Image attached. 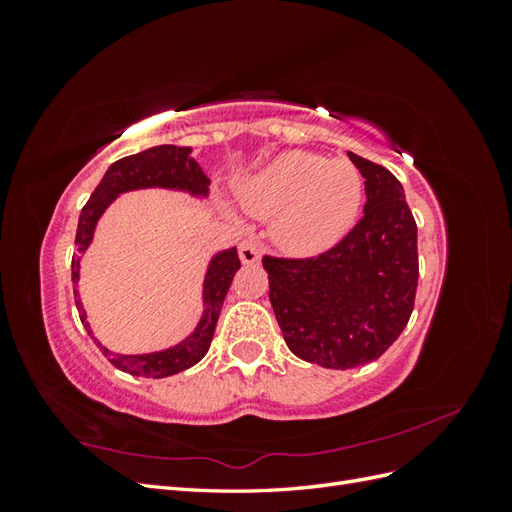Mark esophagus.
<instances>
[{
	"label": "esophagus",
	"instance_id": "34e87169",
	"mask_svg": "<svg viewBox=\"0 0 512 512\" xmlns=\"http://www.w3.org/2000/svg\"><path fill=\"white\" fill-rule=\"evenodd\" d=\"M239 258L243 265H256L260 260V245L254 239H245L239 245Z\"/></svg>",
	"mask_w": 512,
	"mask_h": 512
}]
</instances>
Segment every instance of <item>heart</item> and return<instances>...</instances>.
<instances>
[{
  "label": "heart",
  "instance_id": "obj_1",
  "mask_svg": "<svg viewBox=\"0 0 512 512\" xmlns=\"http://www.w3.org/2000/svg\"><path fill=\"white\" fill-rule=\"evenodd\" d=\"M241 207L275 218V239L292 254H318L352 228L363 200V179L348 160L286 151L239 183Z\"/></svg>",
  "mask_w": 512,
  "mask_h": 512
}]
</instances>
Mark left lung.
Here are the masks:
<instances>
[{"label":"left lung","instance_id":"1","mask_svg":"<svg viewBox=\"0 0 512 512\" xmlns=\"http://www.w3.org/2000/svg\"><path fill=\"white\" fill-rule=\"evenodd\" d=\"M365 179L363 218L314 258H262L288 348L307 363L376 361L406 329L418 284L416 222L397 177L348 153Z\"/></svg>","mask_w":512,"mask_h":512}]
</instances>
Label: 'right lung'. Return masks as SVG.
Masks as SVG:
<instances>
[{"label":"right lung","mask_w":512,"mask_h":512,"mask_svg":"<svg viewBox=\"0 0 512 512\" xmlns=\"http://www.w3.org/2000/svg\"><path fill=\"white\" fill-rule=\"evenodd\" d=\"M209 179L203 173V168L192 158V147H177V145H160L151 147L134 156L121 158L115 164L108 166L98 188L87 200V205L81 211L79 228H76V254L72 256V284H74V301L76 309H79L81 322L85 324L87 333L91 335L89 322L85 316V309L79 297V269H81V256L91 239H94V230L98 220L106 207L113 200L132 190H145V188H166V190H179L188 192L196 198H207L209 194ZM241 260L237 254V247L218 252L205 273L203 284V305L205 312L200 316V322L192 335H188L177 346H170L166 350L149 352V354H115L108 348H104L98 339L91 335L96 346L102 350V354L111 361L117 369L126 371L132 376H145V378H166L179 374V371L196 365L207 354L211 339L215 333V324H218L222 305L226 299V292L232 284V277L239 271Z\"/></svg>","instance_id":"obj_1"}]
</instances>
